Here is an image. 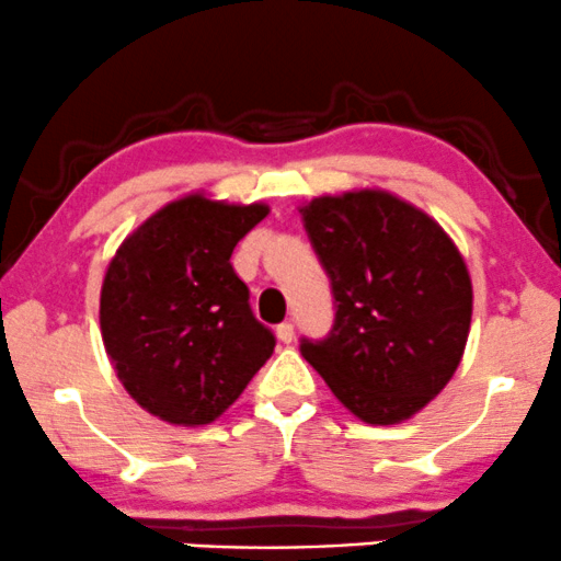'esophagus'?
Instances as JSON below:
<instances>
[{"label":"esophagus","instance_id":"34e87169","mask_svg":"<svg viewBox=\"0 0 561 561\" xmlns=\"http://www.w3.org/2000/svg\"><path fill=\"white\" fill-rule=\"evenodd\" d=\"M275 333H278V339L283 341V344H291V341H294V325H291V322H280V325L275 328Z\"/></svg>","mask_w":561,"mask_h":561}]
</instances>
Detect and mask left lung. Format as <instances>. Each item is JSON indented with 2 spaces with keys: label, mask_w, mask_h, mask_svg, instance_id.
<instances>
[{
  "label": "left lung",
  "mask_w": 561,
  "mask_h": 561,
  "mask_svg": "<svg viewBox=\"0 0 561 561\" xmlns=\"http://www.w3.org/2000/svg\"><path fill=\"white\" fill-rule=\"evenodd\" d=\"M335 318L301 357L370 425L410 420L451 380L472 318L467 265L433 217L386 191L320 196L299 209Z\"/></svg>",
  "instance_id": "obj_1"
}]
</instances>
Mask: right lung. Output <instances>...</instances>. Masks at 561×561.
I'll return each instance as SVG.
<instances>
[{
  "instance_id": "obj_1",
  "label": "right lung",
  "mask_w": 561,
  "mask_h": 561,
  "mask_svg": "<svg viewBox=\"0 0 561 561\" xmlns=\"http://www.w3.org/2000/svg\"><path fill=\"white\" fill-rule=\"evenodd\" d=\"M267 213L191 194L151 215L112 256L99 299L104 348L125 391L164 423H213L273 354L275 335L230 265L236 243Z\"/></svg>"
}]
</instances>
